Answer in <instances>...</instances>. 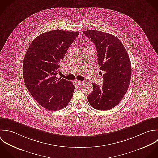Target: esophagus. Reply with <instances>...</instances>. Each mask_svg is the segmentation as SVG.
<instances>
[{
    "instance_id": "34e87169",
    "label": "esophagus",
    "mask_w": 158,
    "mask_h": 158,
    "mask_svg": "<svg viewBox=\"0 0 158 158\" xmlns=\"http://www.w3.org/2000/svg\"><path fill=\"white\" fill-rule=\"evenodd\" d=\"M76 83L77 85H81V84H82L84 83V82H83V81H77V80H76Z\"/></svg>"
}]
</instances>
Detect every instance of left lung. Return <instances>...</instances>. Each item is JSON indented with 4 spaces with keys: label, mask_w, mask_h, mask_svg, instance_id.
I'll use <instances>...</instances> for the list:
<instances>
[{
    "label": "left lung",
    "mask_w": 158,
    "mask_h": 158,
    "mask_svg": "<svg viewBox=\"0 0 158 158\" xmlns=\"http://www.w3.org/2000/svg\"><path fill=\"white\" fill-rule=\"evenodd\" d=\"M83 32L94 43L100 70L105 71L103 86L93 83L88 101L96 110H111L122 100L130 85L132 68L129 55L119 39L111 34L92 29Z\"/></svg>",
    "instance_id": "obj_1"
}]
</instances>
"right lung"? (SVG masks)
Wrapping results in <instances>:
<instances>
[{
  "mask_svg": "<svg viewBox=\"0 0 158 158\" xmlns=\"http://www.w3.org/2000/svg\"><path fill=\"white\" fill-rule=\"evenodd\" d=\"M78 34L58 29L44 32L27 50L23 64L24 83L35 101L47 110H61L71 100L75 89L73 82L57 78L56 74L59 63Z\"/></svg>",
  "mask_w": 158,
  "mask_h": 158,
  "instance_id": "obj_1",
  "label": "right lung"
}]
</instances>
